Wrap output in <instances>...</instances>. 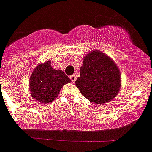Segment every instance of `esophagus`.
<instances>
[{
	"mask_svg": "<svg viewBox=\"0 0 152 152\" xmlns=\"http://www.w3.org/2000/svg\"><path fill=\"white\" fill-rule=\"evenodd\" d=\"M70 79H71V80H72V83H75V80H76V76H75V75H72V76H70Z\"/></svg>",
	"mask_w": 152,
	"mask_h": 152,
	"instance_id": "34e87169",
	"label": "esophagus"
}]
</instances>
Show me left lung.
I'll use <instances>...</instances> for the list:
<instances>
[{
	"instance_id": "1",
	"label": "left lung",
	"mask_w": 152,
	"mask_h": 152,
	"mask_svg": "<svg viewBox=\"0 0 152 152\" xmlns=\"http://www.w3.org/2000/svg\"><path fill=\"white\" fill-rule=\"evenodd\" d=\"M75 81L82 95L95 104L111 102L121 88V73L115 62L98 50L87 53Z\"/></svg>"
}]
</instances>
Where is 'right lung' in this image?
I'll use <instances>...</instances> for the list:
<instances>
[{
	"label": "right lung",
	"instance_id": "obj_1",
	"mask_svg": "<svg viewBox=\"0 0 152 152\" xmlns=\"http://www.w3.org/2000/svg\"><path fill=\"white\" fill-rule=\"evenodd\" d=\"M71 80L62 70H56L50 61L37 65L29 81L30 95L40 103L48 104L57 99L60 89Z\"/></svg>",
	"mask_w": 152,
	"mask_h": 152
}]
</instances>
